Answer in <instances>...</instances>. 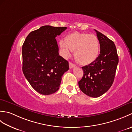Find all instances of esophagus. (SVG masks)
I'll use <instances>...</instances> for the list:
<instances>
[{
    "instance_id": "34e87169",
    "label": "esophagus",
    "mask_w": 132,
    "mask_h": 132,
    "mask_svg": "<svg viewBox=\"0 0 132 132\" xmlns=\"http://www.w3.org/2000/svg\"><path fill=\"white\" fill-rule=\"evenodd\" d=\"M75 65L74 63H72L71 62H69V68H70V69L74 68H75Z\"/></svg>"
}]
</instances>
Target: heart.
I'll list each match as a JSON object with an SVG mask.
<instances>
[{
  "label": "heart",
  "instance_id": "b5f03b06",
  "mask_svg": "<svg viewBox=\"0 0 132 132\" xmlns=\"http://www.w3.org/2000/svg\"><path fill=\"white\" fill-rule=\"evenodd\" d=\"M60 46L65 57L70 55L71 51H75L77 61L83 65L93 62L99 51V43L96 36L77 32L67 35L64 41H60Z\"/></svg>",
  "mask_w": 132,
  "mask_h": 132
}]
</instances>
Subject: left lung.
Returning a JSON list of instances; mask_svg holds the SVG:
<instances>
[{"label": "left lung", "instance_id": "left-lung-1", "mask_svg": "<svg viewBox=\"0 0 132 132\" xmlns=\"http://www.w3.org/2000/svg\"><path fill=\"white\" fill-rule=\"evenodd\" d=\"M95 30L100 45V54L93 62L82 67L83 76L78 85L84 94L97 97L105 93L112 85L119 57L113 42Z\"/></svg>", "mask_w": 132, "mask_h": 132}]
</instances>
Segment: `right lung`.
<instances>
[{
  "label": "right lung",
  "instance_id": "add662e5",
  "mask_svg": "<svg viewBox=\"0 0 132 132\" xmlns=\"http://www.w3.org/2000/svg\"><path fill=\"white\" fill-rule=\"evenodd\" d=\"M67 27L45 26L30 32L22 47L23 72L33 89L42 95L54 93L69 69L68 61L59 55L55 37Z\"/></svg>",
  "mask_w": 132,
  "mask_h": 132
}]
</instances>
